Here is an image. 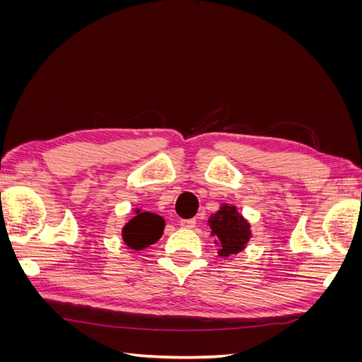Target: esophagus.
<instances>
[{
  "mask_svg": "<svg viewBox=\"0 0 362 362\" xmlns=\"http://www.w3.org/2000/svg\"><path fill=\"white\" fill-rule=\"evenodd\" d=\"M180 226L192 229V228L196 226V221H194V218H182V221H180Z\"/></svg>",
  "mask_w": 362,
  "mask_h": 362,
  "instance_id": "esophagus-1",
  "label": "esophagus"
}]
</instances>
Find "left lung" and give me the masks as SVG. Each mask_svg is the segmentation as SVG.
<instances>
[{"instance_id":"obj_1","label":"left lung","mask_w":362,"mask_h":362,"mask_svg":"<svg viewBox=\"0 0 362 362\" xmlns=\"http://www.w3.org/2000/svg\"><path fill=\"white\" fill-rule=\"evenodd\" d=\"M208 225L214 237V243L218 246L217 254L221 257L242 252L252 237L249 222L237 211L234 205L223 204L221 210L208 218Z\"/></svg>"}]
</instances>
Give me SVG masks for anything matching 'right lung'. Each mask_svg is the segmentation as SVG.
<instances>
[{"label":"right lung","mask_w":362,"mask_h":362,"mask_svg":"<svg viewBox=\"0 0 362 362\" xmlns=\"http://www.w3.org/2000/svg\"><path fill=\"white\" fill-rule=\"evenodd\" d=\"M164 218L156 213L134 210V217L122 228V238L129 249L141 250L158 242L164 231Z\"/></svg>","instance_id":"right-lung-1"}]
</instances>
